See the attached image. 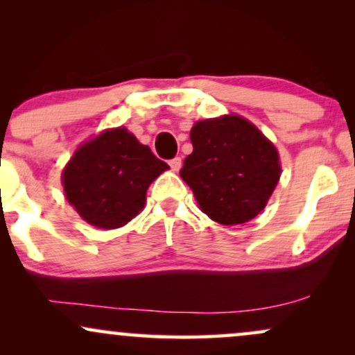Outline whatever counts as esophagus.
<instances>
[{
	"instance_id": "1",
	"label": "esophagus",
	"mask_w": 355,
	"mask_h": 355,
	"mask_svg": "<svg viewBox=\"0 0 355 355\" xmlns=\"http://www.w3.org/2000/svg\"><path fill=\"white\" fill-rule=\"evenodd\" d=\"M170 164V168L173 170V172H178V170L182 168V158L180 157H175V158H172V160L168 162Z\"/></svg>"
}]
</instances>
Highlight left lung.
<instances>
[{"instance_id": "8db88e82", "label": "left lung", "mask_w": 355, "mask_h": 355, "mask_svg": "<svg viewBox=\"0 0 355 355\" xmlns=\"http://www.w3.org/2000/svg\"><path fill=\"white\" fill-rule=\"evenodd\" d=\"M190 140L193 152L183 162L180 177L203 214L222 225L257 217L282 172L274 144L239 115L197 121Z\"/></svg>"}]
</instances>
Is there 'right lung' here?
Returning <instances> with one entry per match:
<instances>
[{
  "mask_svg": "<svg viewBox=\"0 0 355 355\" xmlns=\"http://www.w3.org/2000/svg\"><path fill=\"white\" fill-rule=\"evenodd\" d=\"M168 168L120 126L76 150L61 173L67 200L92 225L118 229L140 214L150 183Z\"/></svg>",
  "mask_w": 355,
  "mask_h": 355,
  "instance_id": "obj_1",
  "label": "right lung"
}]
</instances>
